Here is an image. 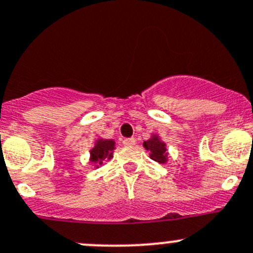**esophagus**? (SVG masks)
<instances>
[{
	"label": "esophagus",
	"mask_w": 253,
	"mask_h": 253,
	"mask_svg": "<svg viewBox=\"0 0 253 253\" xmlns=\"http://www.w3.org/2000/svg\"><path fill=\"white\" fill-rule=\"evenodd\" d=\"M123 144H124V146H132V145L136 144V140H135L134 137H129V139L123 140Z\"/></svg>",
	"instance_id": "esophagus-1"
}]
</instances>
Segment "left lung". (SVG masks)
<instances>
[{
    "instance_id": "1",
    "label": "left lung",
    "mask_w": 253,
    "mask_h": 253,
    "mask_svg": "<svg viewBox=\"0 0 253 253\" xmlns=\"http://www.w3.org/2000/svg\"><path fill=\"white\" fill-rule=\"evenodd\" d=\"M144 147L150 151V157L154 161L165 164L167 161V152H166V144L159 139L157 136H152L147 141H144Z\"/></svg>"
}]
</instances>
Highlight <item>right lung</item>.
Wrapping results in <instances>:
<instances>
[{
	"mask_svg": "<svg viewBox=\"0 0 253 253\" xmlns=\"http://www.w3.org/2000/svg\"><path fill=\"white\" fill-rule=\"evenodd\" d=\"M114 150L113 140H98L91 150V162L101 165L104 159H111L112 151ZM98 167V166H97Z\"/></svg>",
	"mask_w": 253,
	"mask_h": 253,
	"instance_id": "obj_1",
	"label": "right lung"
}]
</instances>
